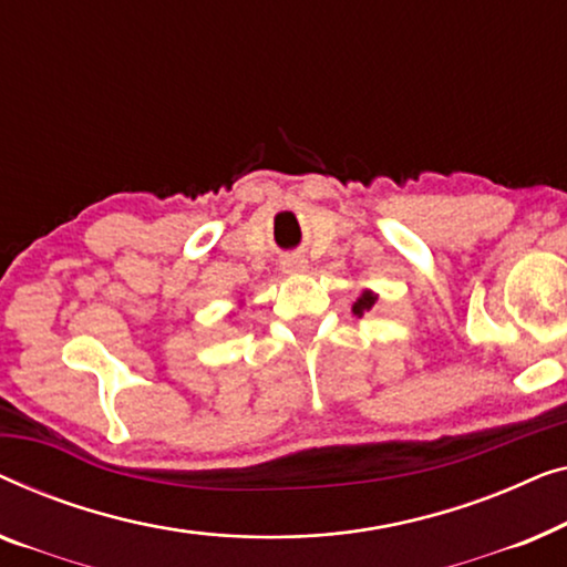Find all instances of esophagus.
Segmentation results:
<instances>
[{
  "label": "esophagus",
  "instance_id": "esophagus-1",
  "mask_svg": "<svg viewBox=\"0 0 567 567\" xmlns=\"http://www.w3.org/2000/svg\"><path fill=\"white\" fill-rule=\"evenodd\" d=\"M282 272L285 275H302V272H308V261L302 259V257H287L282 261Z\"/></svg>",
  "mask_w": 567,
  "mask_h": 567
}]
</instances>
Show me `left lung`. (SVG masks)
Returning <instances> with one entry per match:
<instances>
[{
    "mask_svg": "<svg viewBox=\"0 0 567 567\" xmlns=\"http://www.w3.org/2000/svg\"><path fill=\"white\" fill-rule=\"evenodd\" d=\"M374 302H378V292L370 290V287H364V290L360 292V298L354 300V306H352V313L362 318L364 313H370V310L374 308Z\"/></svg>",
    "mask_w": 567,
    "mask_h": 567,
    "instance_id": "8db88e82",
    "label": "left lung"
}]
</instances>
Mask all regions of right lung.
<instances>
[{"instance_id": "right-lung-1", "label": "right lung", "mask_w": 567, "mask_h": 567, "mask_svg": "<svg viewBox=\"0 0 567 567\" xmlns=\"http://www.w3.org/2000/svg\"><path fill=\"white\" fill-rule=\"evenodd\" d=\"M241 306H244V302H241Z\"/></svg>"}]
</instances>
